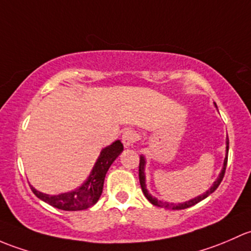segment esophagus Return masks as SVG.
<instances>
[{"instance_id":"obj_1","label":"esophagus","mask_w":251,"mask_h":251,"mask_svg":"<svg viewBox=\"0 0 251 251\" xmlns=\"http://www.w3.org/2000/svg\"><path fill=\"white\" fill-rule=\"evenodd\" d=\"M136 139H138V135H136L135 131L126 130L122 136V143L125 145V147H130L135 143Z\"/></svg>"}]
</instances>
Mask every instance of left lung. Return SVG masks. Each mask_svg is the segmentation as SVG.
<instances>
[{
    "label": "left lung",
    "mask_w": 251,
    "mask_h": 251,
    "mask_svg": "<svg viewBox=\"0 0 251 251\" xmlns=\"http://www.w3.org/2000/svg\"><path fill=\"white\" fill-rule=\"evenodd\" d=\"M216 106V105H215ZM227 158H228V138H227L226 140V157H225V161H224V167H222V170L220 173V175H219V177L216 179V181L213 183V186H211L210 188H209L208 191H206L205 193H203V195L198 196V197L193 198V200H190L187 201V202H183V203H168V202H162V201H158L157 198L152 197L151 193H149V191H147L146 188V180H145V164H146V159H145L144 156H140V163H139V180H140V185H141V190H143L145 197L149 200L150 203H152L153 205L156 206H161V208H164V209H172V210H181V209H186V208H190V206L195 205V204H197L198 202H201V201H203L204 198L208 197L209 195H211V193L214 192V191L216 190V188L219 187V185H220L222 179H224V175H225V172H226V165H227Z\"/></svg>",
    "instance_id": "1"
}]
</instances>
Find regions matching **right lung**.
Masks as SVG:
<instances>
[{
	"label": "right lung",
	"mask_w": 251,
	"mask_h": 251,
	"mask_svg": "<svg viewBox=\"0 0 251 251\" xmlns=\"http://www.w3.org/2000/svg\"><path fill=\"white\" fill-rule=\"evenodd\" d=\"M122 151L123 144L120 140H116L110 146L102 149L88 179L83 182V185L79 186L77 190L72 191V192L49 196L40 192L32 186H31V190L35 193L36 197L42 200L43 202L48 203L49 205L54 206V208L61 209V210L76 211L90 208L99 201L102 193L104 180L108 168L111 167V164L115 162V159L120 156Z\"/></svg>",
	"instance_id": "right-lung-1"
}]
</instances>
